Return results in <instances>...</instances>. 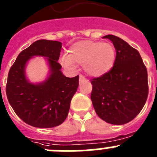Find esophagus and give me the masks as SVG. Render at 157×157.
Returning <instances> with one entry per match:
<instances>
[{
    "instance_id": "1",
    "label": "esophagus",
    "mask_w": 157,
    "mask_h": 157,
    "mask_svg": "<svg viewBox=\"0 0 157 157\" xmlns=\"http://www.w3.org/2000/svg\"><path fill=\"white\" fill-rule=\"evenodd\" d=\"M86 80V78L84 77L83 75H79V83L83 82H85Z\"/></svg>"
}]
</instances>
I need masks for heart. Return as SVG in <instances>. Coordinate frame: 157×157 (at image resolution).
<instances>
[{"label":"heart","instance_id":"1","mask_svg":"<svg viewBox=\"0 0 157 157\" xmlns=\"http://www.w3.org/2000/svg\"><path fill=\"white\" fill-rule=\"evenodd\" d=\"M116 56V48L112 43L81 41L71 46L67 56L61 59V63L66 67L84 65L89 75L100 76L112 68Z\"/></svg>","mask_w":157,"mask_h":157}]
</instances>
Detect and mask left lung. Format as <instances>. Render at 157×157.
I'll use <instances>...</instances> for the list:
<instances>
[{"mask_svg": "<svg viewBox=\"0 0 157 157\" xmlns=\"http://www.w3.org/2000/svg\"><path fill=\"white\" fill-rule=\"evenodd\" d=\"M116 51L109 71L91 79V101L101 120L123 125L134 120L146 102L149 86L147 69L138 51L120 37L105 36Z\"/></svg>", "mask_w": 157, "mask_h": 157, "instance_id": "8db88e82", "label": "left lung"}]
</instances>
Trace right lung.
<instances>
[{"instance_id":"obj_1","label":"right lung","mask_w":157,"mask_h":157,"mask_svg":"<svg viewBox=\"0 0 157 157\" xmlns=\"http://www.w3.org/2000/svg\"><path fill=\"white\" fill-rule=\"evenodd\" d=\"M61 48L60 41L37 40L19 54L8 72V102L16 115L32 127H57L68 114L79 76L67 78L63 75L57 62ZM36 56L47 58L50 75L42 83L34 84L26 79L25 68L29 59Z\"/></svg>"}]
</instances>
